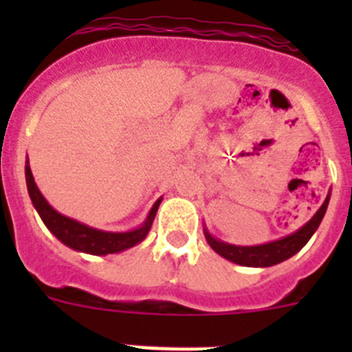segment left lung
I'll use <instances>...</instances> for the list:
<instances>
[{
  "label": "left lung",
  "mask_w": 352,
  "mask_h": 352,
  "mask_svg": "<svg viewBox=\"0 0 352 352\" xmlns=\"http://www.w3.org/2000/svg\"><path fill=\"white\" fill-rule=\"evenodd\" d=\"M329 199L331 195L325 197L323 204L320 206L316 214L312 215V219L309 223L301 226L300 230H296L294 234L287 235V237H281L278 241H270L267 245H257V246H235L228 245V243H223V241L215 239L214 235L210 234L208 230H204V237L208 241V245L214 248L219 256H223L225 259L232 263H237V265H243V267H272V265H278V263L289 259L294 254L303 248L307 245V241L311 239L312 234L318 230V226L322 223L323 215L327 212Z\"/></svg>",
  "instance_id": "8db88e82"
}]
</instances>
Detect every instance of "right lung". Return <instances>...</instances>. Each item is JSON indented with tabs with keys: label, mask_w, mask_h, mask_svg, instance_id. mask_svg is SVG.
<instances>
[{
	"label": "right lung",
	"mask_w": 352,
	"mask_h": 352,
	"mask_svg": "<svg viewBox=\"0 0 352 352\" xmlns=\"http://www.w3.org/2000/svg\"><path fill=\"white\" fill-rule=\"evenodd\" d=\"M25 179H27V190H29L30 201L34 204L36 212L40 214L41 221L45 223V226L52 234L56 235L58 239L62 241L63 245H67L69 248L78 252H85V254H93V256H106V254H118V252L131 248V246L138 245L144 237L148 235L149 228L153 225L155 214L159 210L160 199L153 204V208L149 210L148 217L142 223L140 228L129 232H104L96 230L93 226H87L84 223L65 217L60 212L52 208L51 204L47 203L45 197L41 195L38 190L30 171L29 160L25 164Z\"/></svg>",
	"instance_id": "obj_1"
}]
</instances>
